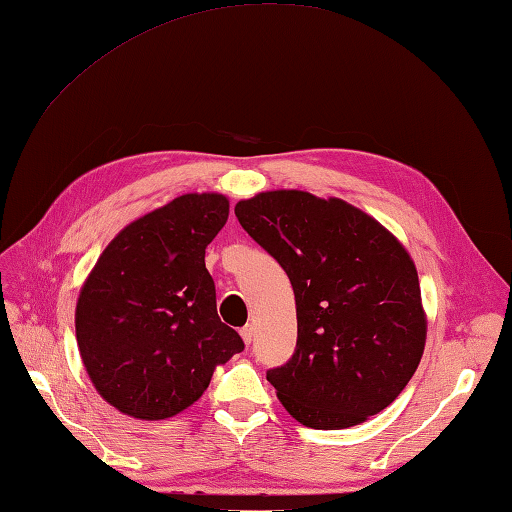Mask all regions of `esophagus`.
I'll list each match as a JSON object with an SVG mask.
<instances>
[{"mask_svg": "<svg viewBox=\"0 0 512 512\" xmlns=\"http://www.w3.org/2000/svg\"><path fill=\"white\" fill-rule=\"evenodd\" d=\"M242 340L246 342V344H251L253 342V338H255V329H253V325H246V327H242Z\"/></svg>", "mask_w": 512, "mask_h": 512, "instance_id": "esophagus-1", "label": "esophagus"}]
</instances>
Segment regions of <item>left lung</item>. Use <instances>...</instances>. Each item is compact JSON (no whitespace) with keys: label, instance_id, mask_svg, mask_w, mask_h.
<instances>
[{"label":"left lung","instance_id":"8db88e82","mask_svg":"<svg viewBox=\"0 0 512 512\" xmlns=\"http://www.w3.org/2000/svg\"><path fill=\"white\" fill-rule=\"evenodd\" d=\"M235 216L294 290L296 349L266 373L283 408L314 430L388 408L417 371L427 331L406 248L349 202L299 189L240 200Z\"/></svg>","mask_w":512,"mask_h":512}]
</instances>
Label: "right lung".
Segmentation results:
<instances>
[{
  "label": "right lung",
  "mask_w": 512,
  "mask_h": 512,
  "mask_svg": "<svg viewBox=\"0 0 512 512\" xmlns=\"http://www.w3.org/2000/svg\"><path fill=\"white\" fill-rule=\"evenodd\" d=\"M229 218L222 194H185L130 222L82 285L76 340L95 390L128 417L192 406L218 364L244 351L216 310L205 248Z\"/></svg>",
  "instance_id": "1"
}]
</instances>
